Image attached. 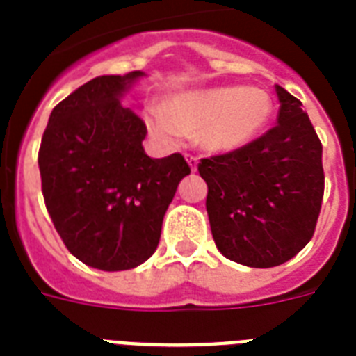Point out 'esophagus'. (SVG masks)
Listing matches in <instances>:
<instances>
[{"instance_id": "1", "label": "esophagus", "mask_w": 356, "mask_h": 356, "mask_svg": "<svg viewBox=\"0 0 356 356\" xmlns=\"http://www.w3.org/2000/svg\"><path fill=\"white\" fill-rule=\"evenodd\" d=\"M186 161H188L189 168H191V170L195 172V170H197V165H199V159H197L195 155H186Z\"/></svg>"}]
</instances>
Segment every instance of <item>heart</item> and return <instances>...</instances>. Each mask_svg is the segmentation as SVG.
I'll return each instance as SVG.
<instances>
[{
	"mask_svg": "<svg viewBox=\"0 0 356 356\" xmlns=\"http://www.w3.org/2000/svg\"><path fill=\"white\" fill-rule=\"evenodd\" d=\"M275 113L271 95L260 87H212L170 98L146 113L147 129L163 142H180L197 132L207 152L232 153L250 146Z\"/></svg>",
	"mask_w": 356,
	"mask_h": 356,
	"instance_id": "obj_1",
	"label": "heart"
}]
</instances>
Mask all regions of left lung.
<instances>
[{
	"mask_svg": "<svg viewBox=\"0 0 356 356\" xmlns=\"http://www.w3.org/2000/svg\"><path fill=\"white\" fill-rule=\"evenodd\" d=\"M277 124L250 146L201 159L218 250L248 267L281 266L315 233L324 193L323 144L302 102L275 85Z\"/></svg>",
	"mask_w": 356,
	"mask_h": 356,
	"instance_id": "8db88e82",
	"label": "left lung"
}]
</instances>
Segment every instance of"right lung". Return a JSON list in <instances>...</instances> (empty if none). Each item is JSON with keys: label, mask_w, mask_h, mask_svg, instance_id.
I'll return each mask as SVG.
<instances>
[{"label": "right lung", "mask_w": 356, "mask_h": 356, "mask_svg": "<svg viewBox=\"0 0 356 356\" xmlns=\"http://www.w3.org/2000/svg\"><path fill=\"white\" fill-rule=\"evenodd\" d=\"M144 72L100 75L54 106L40 147L49 216L77 260L102 271L140 266L159 245L163 218L189 165L146 155L144 121L121 104Z\"/></svg>", "instance_id": "1"}]
</instances>
